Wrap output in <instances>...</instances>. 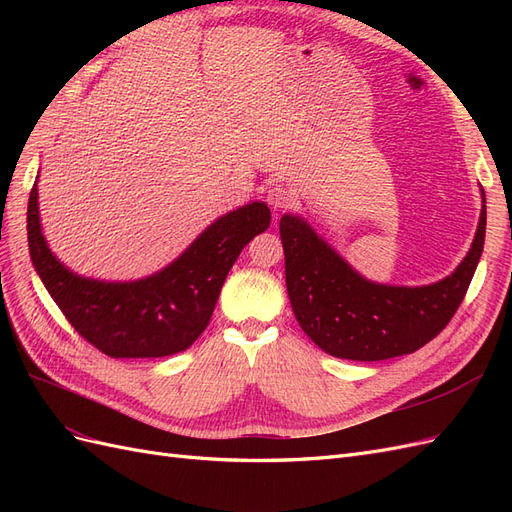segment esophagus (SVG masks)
<instances>
[{
	"label": "esophagus",
	"mask_w": 512,
	"mask_h": 512,
	"mask_svg": "<svg viewBox=\"0 0 512 512\" xmlns=\"http://www.w3.org/2000/svg\"><path fill=\"white\" fill-rule=\"evenodd\" d=\"M267 203L273 211H284L294 203V192L284 183H271L267 190Z\"/></svg>",
	"instance_id": "esophagus-1"
}]
</instances>
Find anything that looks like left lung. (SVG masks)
<instances>
[{
    "label": "left lung",
    "mask_w": 512,
    "mask_h": 512,
    "mask_svg": "<svg viewBox=\"0 0 512 512\" xmlns=\"http://www.w3.org/2000/svg\"><path fill=\"white\" fill-rule=\"evenodd\" d=\"M485 192L468 256L429 286H384L365 280L299 215H284L280 237L292 312L312 342L337 359L384 361L436 337L466 297L485 245Z\"/></svg>",
    "instance_id": "left-lung-1"
}]
</instances>
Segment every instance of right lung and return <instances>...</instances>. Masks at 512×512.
Listing matches in <instances>:
<instances>
[{
  "label": "right lung",
  "instance_id": "add662e5",
  "mask_svg": "<svg viewBox=\"0 0 512 512\" xmlns=\"http://www.w3.org/2000/svg\"><path fill=\"white\" fill-rule=\"evenodd\" d=\"M271 222L265 203L215 220L177 260L136 282H100L61 265L44 241L38 183L29 192V256L61 314L113 359H158L190 348L207 329L228 271L243 247Z\"/></svg>",
  "mask_w": 512,
  "mask_h": 512
}]
</instances>
